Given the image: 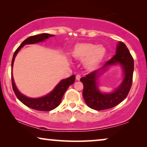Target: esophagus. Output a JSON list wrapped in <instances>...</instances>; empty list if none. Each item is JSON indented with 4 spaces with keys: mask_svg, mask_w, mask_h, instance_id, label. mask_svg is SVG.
I'll use <instances>...</instances> for the list:
<instances>
[{
    "mask_svg": "<svg viewBox=\"0 0 147 147\" xmlns=\"http://www.w3.org/2000/svg\"><path fill=\"white\" fill-rule=\"evenodd\" d=\"M76 80H78V81H79L80 80V78H81V76L79 75V74H77L76 76Z\"/></svg>",
    "mask_w": 147,
    "mask_h": 147,
    "instance_id": "obj_1",
    "label": "esophagus"
}]
</instances>
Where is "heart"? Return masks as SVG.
Returning <instances> with one entry per match:
<instances>
[{
  "instance_id": "heart-1",
  "label": "heart",
  "mask_w": 147,
  "mask_h": 147,
  "mask_svg": "<svg viewBox=\"0 0 147 147\" xmlns=\"http://www.w3.org/2000/svg\"><path fill=\"white\" fill-rule=\"evenodd\" d=\"M71 53L76 59H85V67L89 70H93L102 61L106 50L102 46H96L91 43H82L76 45Z\"/></svg>"
}]
</instances>
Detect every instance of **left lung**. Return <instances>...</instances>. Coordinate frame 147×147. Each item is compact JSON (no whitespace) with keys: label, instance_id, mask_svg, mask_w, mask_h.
<instances>
[{"label":"left lung","instance_id":"8db88e82","mask_svg":"<svg viewBox=\"0 0 147 147\" xmlns=\"http://www.w3.org/2000/svg\"><path fill=\"white\" fill-rule=\"evenodd\" d=\"M115 63L121 64L125 71V78L120 87L113 93L102 94L97 90L96 80L101 71L109 65ZM134 71V59L129 50L123 42L120 41L117 45L116 55L106 61L100 69L80 79L84 85L83 97L86 104L90 108L96 110L110 109L117 106L126 98L132 84Z\"/></svg>","mask_w":147,"mask_h":147}]
</instances>
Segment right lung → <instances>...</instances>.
<instances>
[{"label":"right lung","instance_id":"right-lung-1","mask_svg":"<svg viewBox=\"0 0 147 147\" xmlns=\"http://www.w3.org/2000/svg\"><path fill=\"white\" fill-rule=\"evenodd\" d=\"M53 35H50L47 33H43L40 35H33L28 37L26 39L23 43H22L19 47L17 48L15 53H14L13 59H12L11 67L13 68V62L15 60V57L17 55L18 52L21 47H23L25 45L27 44H33L36 43L38 42L43 41L44 40L47 39V38L51 37ZM76 76L73 75L69 78H67L65 80H63L62 81L58 84V85L56 86L53 91L48 95L44 96V97L39 98H29L23 96L20 92L18 91L17 87H16L15 82H14L13 76L11 74V80H12V86H13V90L15 92L16 96L18 99L21 101L23 104L27 106V107L32 109L39 110V111H50L55 109L56 107H57L61 103V99L65 94L66 90L69 88V86L71 84H73L75 82Z\"/></svg>","mask_w":147,"mask_h":147}]
</instances>
